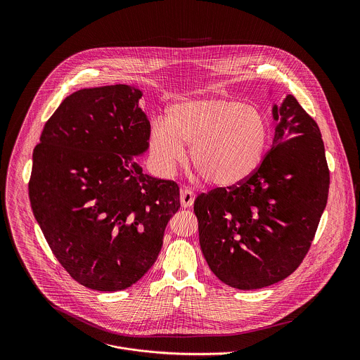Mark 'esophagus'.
Listing matches in <instances>:
<instances>
[{"instance_id":"esophagus-1","label":"esophagus","mask_w":360,"mask_h":360,"mask_svg":"<svg viewBox=\"0 0 360 360\" xmlns=\"http://www.w3.org/2000/svg\"><path fill=\"white\" fill-rule=\"evenodd\" d=\"M195 201V194L193 190H181L180 191V204L183 207H191Z\"/></svg>"}]
</instances>
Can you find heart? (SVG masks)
<instances>
[{
    "label": "heart",
    "mask_w": 360,
    "mask_h": 360,
    "mask_svg": "<svg viewBox=\"0 0 360 360\" xmlns=\"http://www.w3.org/2000/svg\"><path fill=\"white\" fill-rule=\"evenodd\" d=\"M270 137L267 116L254 105L226 97L180 100L155 120L150 147L160 170L170 173L191 146V162L221 188L248 180L260 165Z\"/></svg>",
    "instance_id": "b5f03b06"
}]
</instances>
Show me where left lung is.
<instances>
[{
  "instance_id": "left-lung-1",
  "label": "left lung",
  "mask_w": 360,
  "mask_h": 360,
  "mask_svg": "<svg viewBox=\"0 0 360 360\" xmlns=\"http://www.w3.org/2000/svg\"><path fill=\"white\" fill-rule=\"evenodd\" d=\"M271 116L276 134L257 172L194 202L207 266L238 290L276 284L301 264L328 197L330 172L316 122L294 96L273 103Z\"/></svg>"
}]
</instances>
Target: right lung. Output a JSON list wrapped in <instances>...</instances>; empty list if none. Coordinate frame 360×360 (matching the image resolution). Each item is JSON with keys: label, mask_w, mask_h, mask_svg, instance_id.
I'll list each match as a JSON object with an SVG mask.
<instances>
[{"label": "right lung", "mask_w": 360, "mask_h": 360, "mask_svg": "<svg viewBox=\"0 0 360 360\" xmlns=\"http://www.w3.org/2000/svg\"><path fill=\"white\" fill-rule=\"evenodd\" d=\"M127 84L82 89L46 123L33 151V214L65 270L96 291L136 284L180 207L172 180L143 173L150 120Z\"/></svg>", "instance_id": "add662e5"}]
</instances>
